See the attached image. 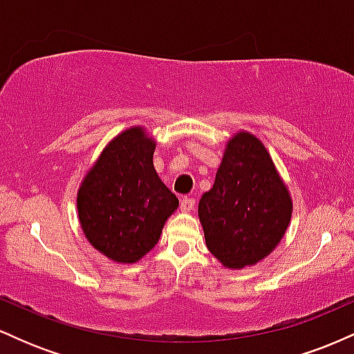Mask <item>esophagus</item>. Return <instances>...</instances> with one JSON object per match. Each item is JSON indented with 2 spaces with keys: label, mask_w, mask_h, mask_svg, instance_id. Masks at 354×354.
<instances>
[{
  "label": "esophagus",
  "mask_w": 354,
  "mask_h": 354,
  "mask_svg": "<svg viewBox=\"0 0 354 354\" xmlns=\"http://www.w3.org/2000/svg\"><path fill=\"white\" fill-rule=\"evenodd\" d=\"M180 208H181V211H191V209H193L194 208V200H193V198H189V196L181 198Z\"/></svg>",
  "instance_id": "esophagus-1"
}]
</instances>
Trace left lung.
<instances>
[{"instance_id": "left-lung-1", "label": "left lung", "mask_w": 354, "mask_h": 354, "mask_svg": "<svg viewBox=\"0 0 354 354\" xmlns=\"http://www.w3.org/2000/svg\"><path fill=\"white\" fill-rule=\"evenodd\" d=\"M291 211L290 193L261 141L234 135L198 206L211 254L233 270L256 265L281 241Z\"/></svg>"}]
</instances>
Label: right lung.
Masks as SVG:
<instances>
[{"mask_svg":"<svg viewBox=\"0 0 354 354\" xmlns=\"http://www.w3.org/2000/svg\"><path fill=\"white\" fill-rule=\"evenodd\" d=\"M154 148L143 128L126 129L103 149L80 186L84 236L113 261L143 258L180 205L154 169Z\"/></svg>","mask_w":354,"mask_h":354,"instance_id":"1","label":"right lung"}]
</instances>
